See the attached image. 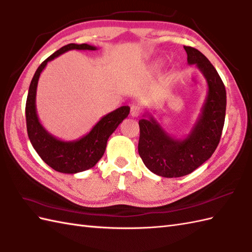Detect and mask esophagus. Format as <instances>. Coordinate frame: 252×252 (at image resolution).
I'll list each match as a JSON object with an SVG mask.
<instances>
[{"mask_svg": "<svg viewBox=\"0 0 252 252\" xmlns=\"http://www.w3.org/2000/svg\"><path fill=\"white\" fill-rule=\"evenodd\" d=\"M140 113H142V108H140L139 106L133 105V106L131 107V116L132 117H138L140 115Z\"/></svg>", "mask_w": 252, "mask_h": 252, "instance_id": "34e87169", "label": "esophagus"}]
</instances>
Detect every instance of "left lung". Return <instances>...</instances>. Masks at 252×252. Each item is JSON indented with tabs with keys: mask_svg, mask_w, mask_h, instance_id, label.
<instances>
[{
	"mask_svg": "<svg viewBox=\"0 0 252 252\" xmlns=\"http://www.w3.org/2000/svg\"><path fill=\"white\" fill-rule=\"evenodd\" d=\"M189 65L200 69L206 79L208 91L201 114L188 135L174 137L155 117L146 112L138 121V154L150 172L173 178L192 173L215 153L224 126L226 92L218 72L201 51L184 46Z\"/></svg>",
	"mask_w": 252,
	"mask_h": 252,
	"instance_id": "left-lung-1",
	"label": "left lung"
}]
</instances>
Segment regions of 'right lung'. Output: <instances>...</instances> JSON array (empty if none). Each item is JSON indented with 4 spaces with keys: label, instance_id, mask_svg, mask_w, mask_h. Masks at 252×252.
Listing matches in <instances>:
<instances>
[{
    "label": "right lung",
    "instance_id": "right-lung-1",
    "mask_svg": "<svg viewBox=\"0 0 252 252\" xmlns=\"http://www.w3.org/2000/svg\"><path fill=\"white\" fill-rule=\"evenodd\" d=\"M88 44H68L40 64L31 80L26 104L28 135L33 148L42 160L55 171L63 174H76L94 166L103 157L107 140L118 126L130 114V107L121 106L103 116L89 133L74 140H61L52 135L40 124L36 112V90L40 73L47 63L68 50H96Z\"/></svg>",
    "mask_w": 252,
    "mask_h": 252
}]
</instances>
